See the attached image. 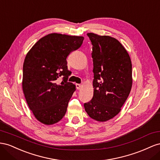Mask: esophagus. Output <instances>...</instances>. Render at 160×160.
Segmentation results:
<instances>
[{
	"instance_id": "obj_1",
	"label": "esophagus",
	"mask_w": 160,
	"mask_h": 160,
	"mask_svg": "<svg viewBox=\"0 0 160 160\" xmlns=\"http://www.w3.org/2000/svg\"><path fill=\"white\" fill-rule=\"evenodd\" d=\"M82 86L81 84H76V88L78 89V90H80L81 88H82Z\"/></svg>"
}]
</instances>
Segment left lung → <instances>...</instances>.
Instances as JSON below:
<instances>
[{
	"label": "left lung",
	"instance_id": "obj_1",
	"mask_svg": "<svg viewBox=\"0 0 160 160\" xmlns=\"http://www.w3.org/2000/svg\"><path fill=\"white\" fill-rule=\"evenodd\" d=\"M92 45L93 97L84 103L93 119L104 122L118 115L131 92L132 64L128 52L115 38L88 33Z\"/></svg>",
	"mask_w": 160,
	"mask_h": 160
}]
</instances>
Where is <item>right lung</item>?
<instances>
[{"label": "right lung", "instance_id": "add662e5", "mask_svg": "<svg viewBox=\"0 0 160 160\" xmlns=\"http://www.w3.org/2000/svg\"><path fill=\"white\" fill-rule=\"evenodd\" d=\"M84 37L50 33L41 38L27 53L22 68V90L35 117L49 125L65 115L76 86L68 82L66 58L78 49ZM60 77L62 81L58 84Z\"/></svg>", "mask_w": 160, "mask_h": 160}]
</instances>
